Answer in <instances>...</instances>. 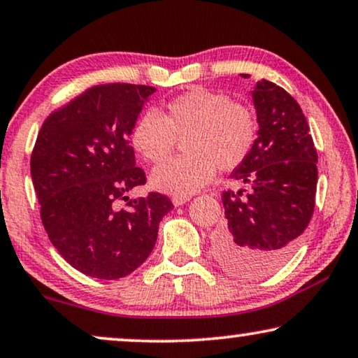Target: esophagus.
Instances as JSON below:
<instances>
[{"instance_id": "esophagus-1", "label": "esophagus", "mask_w": 358, "mask_h": 358, "mask_svg": "<svg viewBox=\"0 0 358 358\" xmlns=\"http://www.w3.org/2000/svg\"><path fill=\"white\" fill-rule=\"evenodd\" d=\"M189 199H191V196H173L172 203H173V206H183L185 203H188Z\"/></svg>"}]
</instances>
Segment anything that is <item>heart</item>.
I'll return each mask as SVG.
<instances>
[{"label": "heart", "instance_id": "heart-1", "mask_svg": "<svg viewBox=\"0 0 358 358\" xmlns=\"http://www.w3.org/2000/svg\"><path fill=\"white\" fill-rule=\"evenodd\" d=\"M255 138L256 122L248 105L201 87L170 100L160 115L143 113L131 131L134 150L150 164L164 162L181 141L185 154L160 165L150 177L154 188L177 196L208 185L215 167H238Z\"/></svg>", "mask_w": 358, "mask_h": 358}]
</instances>
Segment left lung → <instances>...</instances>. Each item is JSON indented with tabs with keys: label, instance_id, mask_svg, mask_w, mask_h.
<instances>
[{
	"label": "left lung",
	"instance_id": "obj_1",
	"mask_svg": "<svg viewBox=\"0 0 358 358\" xmlns=\"http://www.w3.org/2000/svg\"><path fill=\"white\" fill-rule=\"evenodd\" d=\"M251 95L258 138L231 172L245 188L222 193L227 224L215 231L214 246L215 258L231 274L261 279L290 258L308 227L318 154L305 115L287 90L263 79Z\"/></svg>",
	"mask_w": 358,
	"mask_h": 358
}]
</instances>
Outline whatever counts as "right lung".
<instances>
[{"label": "right lung", "mask_w": 358, "mask_h": 358, "mask_svg": "<svg viewBox=\"0 0 358 358\" xmlns=\"http://www.w3.org/2000/svg\"><path fill=\"white\" fill-rule=\"evenodd\" d=\"M154 92L150 85H94L50 115L35 141L30 173L43 227L58 253L90 278L113 280L138 269L173 209L160 193L127 196L145 183L129 136Z\"/></svg>", "instance_id": "obj_1"}]
</instances>
